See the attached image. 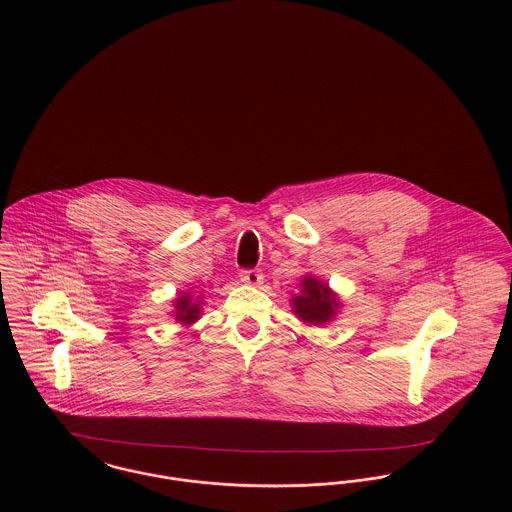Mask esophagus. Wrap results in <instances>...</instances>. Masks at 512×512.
Masks as SVG:
<instances>
[{"mask_svg":"<svg viewBox=\"0 0 512 512\" xmlns=\"http://www.w3.org/2000/svg\"><path fill=\"white\" fill-rule=\"evenodd\" d=\"M240 280L247 286H261L263 284V274L259 271H241Z\"/></svg>","mask_w":512,"mask_h":512,"instance_id":"34e87169","label":"esophagus"}]
</instances>
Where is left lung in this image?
Masks as SVG:
<instances>
[{
    "label": "left lung",
    "instance_id": "obj_1",
    "mask_svg": "<svg viewBox=\"0 0 512 512\" xmlns=\"http://www.w3.org/2000/svg\"><path fill=\"white\" fill-rule=\"evenodd\" d=\"M294 315L305 325L325 327L336 319L342 309V301L338 294L323 282L319 276L305 274L300 280V292L290 300Z\"/></svg>",
    "mask_w": 512,
    "mask_h": 512
}]
</instances>
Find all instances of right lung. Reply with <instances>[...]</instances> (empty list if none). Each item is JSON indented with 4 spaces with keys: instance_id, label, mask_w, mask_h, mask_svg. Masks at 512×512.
I'll list each match as a JSON object with an SVG mask.
<instances>
[{
    "instance_id": "right-lung-1",
    "label": "right lung",
    "mask_w": 512,
    "mask_h": 512,
    "mask_svg": "<svg viewBox=\"0 0 512 512\" xmlns=\"http://www.w3.org/2000/svg\"><path fill=\"white\" fill-rule=\"evenodd\" d=\"M172 317L176 319V323H180L181 327H191L193 323H197L203 315V300L201 296H193V292H180L174 300H172Z\"/></svg>"
}]
</instances>
